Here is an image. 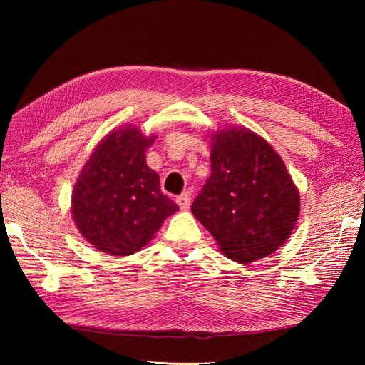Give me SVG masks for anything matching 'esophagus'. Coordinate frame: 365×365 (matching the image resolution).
<instances>
[{
  "label": "esophagus",
  "instance_id": "34e87169",
  "mask_svg": "<svg viewBox=\"0 0 365 365\" xmlns=\"http://www.w3.org/2000/svg\"><path fill=\"white\" fill-rule=\"evenodd\" d=\"M175 202L178 204V207L182 208V210H188V208H190V204H191V196H190V192H183V195L177 196V197H175Z\"/></svg>",
  "mask_w": 365,
  "mask_h": 365
}]
</instances>
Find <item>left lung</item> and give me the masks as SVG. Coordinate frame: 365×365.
<instances>
[{"instance_id":"1","label":"left lung","mask_w":365,"mask_h":365,"mask_svg":"<svg viewBox=\"0 0 365 365\" xmlns=\"http://www.w3.org/2000/svg\"><path fill=\"white\" fill-rule=\"evenodd\" d=\"M212 174L191 205L220 251L238 263L276 252L297 226L299 191L273 145L246 127L210 133Z\"/></svg>"}]
</instances>
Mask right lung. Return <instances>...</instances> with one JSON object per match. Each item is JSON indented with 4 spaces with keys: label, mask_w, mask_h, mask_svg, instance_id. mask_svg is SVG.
<instances>
[{
    "label": "right lung",
    "mask_w": 365,
    "mask_h": 365,
    "mask_svg": "<svg viewBox=\"0 0 365 365\" xmlns=\"http://www.w3.org/2000/svg\"><path fill=\"white\" fill-rule=\"evenodd\" d=\"M157 135L122 125L110 131L83 166L72 191V218L83 238L110 255H131L160 230L178 205L160 190L145 150Z\"/></svg>",
    "instance_id": "right-lung-1"
}]
</instances>
